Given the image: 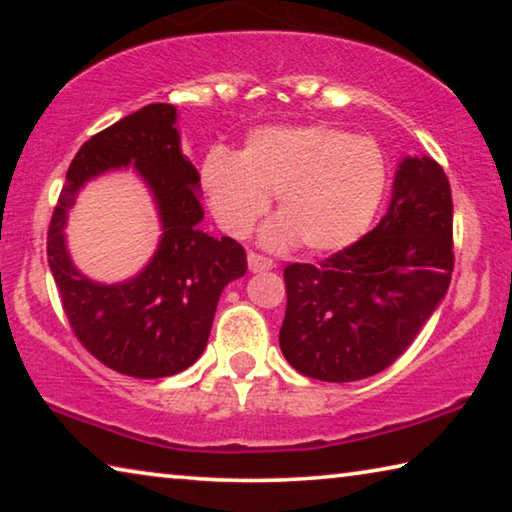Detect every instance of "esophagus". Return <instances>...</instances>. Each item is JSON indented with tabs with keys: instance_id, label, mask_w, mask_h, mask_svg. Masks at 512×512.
Returning a JSON list of instances; mask_svg holds the SVG:
<instances>
[{
	"instance_id": "obj_1",
	"label": "esophagus",
	"mask_w": 512,
	"mask_h": 512,
	"mask_svg": "<svg viewBox=\"0 0 512 512\" xmlns=\"http://www.w3.org/2000/svg\"><path fill=\"white\" fill-rule=\"evenodd\" d=\"M275 264H273V259H268V257H262V255H257V253H248V268L253 273H262V271H271Z\"/></svg>"
}]
</instances>
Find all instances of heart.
Returning <instances> with one entry per match:
<instances>
[{"label":"heart","mask_w":512,"mask_h":512,"mask_svg":"<svg viewBox=\"0 0 512 512\" xmlns=\"http://www.w3.org/2000/svg\"><path fill=\"white\" fill-rule=\"evenodd\" d=\"M212 212L228 235L244 239L277 196L280 221L264 244L336 253L368 230L386 189V164L368 137L339 128L264 126L248 135L239 158L214 151L201 169Z\"/></svg>","instance_id":"heart-1"}]
</instances>
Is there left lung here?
I'll list each match as a JSON object with an SVG mask.
<instances>
[{
    "mask_svg": "<svg viewBox=\"0 0 512 512\" xmlns=\"http://www.w3.org/2000/svg\"><path fill=\"white\" fill-rule=\"evenodd\" d=\"M452 219L443 167L429 155L402 158L377 228L325 262L284 268V359L332 384L391 366L452 282Z\"/></svg>",
    "mask_w": 512,
    "mask_h": 512,
    "instance_id": "obj_1",
    "label": "left lung"
}]
</instances>
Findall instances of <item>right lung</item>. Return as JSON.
<instances>
[{
  "label": "right lung",
  "mask_w": 512,
  "mask_h": 512,
  "mask_svg": "<svg viewBox=\"0 0 512 512\" xmlns=\"http://www.w3.org/2000/svg\"><path fill=\"white\" fill-rule=\"evenodd\" d=\"M178 110L151 103L85 142L51 216L47 259L76 339L103 366L135 379L187 370L201 357L225 284L246 273L235 239L201 230V176L180 149ZM131 166L159 210L163 235L143 271L117 285L83 276L68 257L66 214L85 182Z\"/></svg>",
  "instance_id": "add662e5"
}]
</instances>
